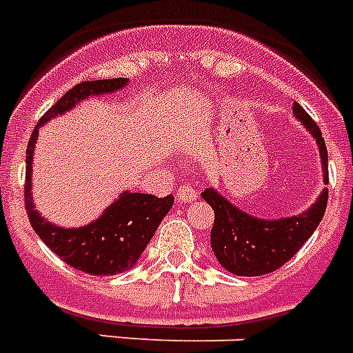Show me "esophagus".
I'll return each mask as SVG.
<instances>
[{"instance_id": "34e87169", "label": "esophagus", "mask_w": 353, "mask_h": 353, "mask_svg": "<svg viewBox=\"0 0 353 353\" xmlns=\"http://www.w3.org/2000/svg\"><path fill=\"white\" fill-rule=\"evenodd\" d=\"M176 199L179 201V203H185V204L194 203V201L197 199V190H195L194 186H190V185L179 186L176 192Z\"/></svg>"}]
</instances>
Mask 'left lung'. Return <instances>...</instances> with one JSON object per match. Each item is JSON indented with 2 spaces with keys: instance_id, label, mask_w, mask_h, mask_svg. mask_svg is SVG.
<instances>
[{
  "instance_id": "8db88e82",
  "label": "left lung",
  "mask_w": 353,
  "mask_h": 353,
  "mask_svg": "<svg viewBox=\"0 0 353 353\" xmlns=\"http://www.w3.org/2000/svg\"><path fill=\"white\" fill-rule=\"evenodd\" d=\"M292 112L318 143L323 181L328 183V152L318 123L298 102H294ZM201 197L215 213L210 241L219 263L236 276H262L282 268L309 241L325 215L328 190H323L307 212L276 221H262L248 215L213 188H206Z\"/></svg>"
}]
</instances>
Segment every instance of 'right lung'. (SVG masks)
Returning a JSON list of instances; mask_svg holds the SVG:
<instances>
[{
    "label": "right lung",
    "instance_id": "obj_1",
    "mask_svg": "<svg viewBox=\"0 0 353 353\" xmlns=\"http://www.w3.org/2000/svg\"><path fill=\"white\" fill-rule=\"evenodd\" d=\"M127 84V79H108V81H85L71 88L55 105L44 112L37 121L32 138L26 147V179L25 206L26 215L34 232L53 253L61 256L71 268L97 276H111L125 269L134 268L140 254L147 248L159 222L170 212L174 195L156 197L150 194H131L123 192L94 222L82 228L64 230L52 222L44 221L32 203V154L39 127L53 117L64 114L75 108L81 100L93 94L114 93Z\"/></svg>",
    "mask_w": 353,
    "mask_h": 353
}]
</instances>
